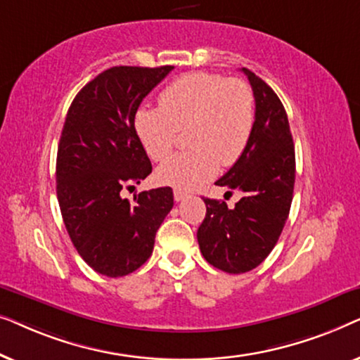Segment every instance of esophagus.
Masks as SVG:
<instances>
[{
  "label": "esophagus",
  "instance_id": "esophagus-1",
  "mask_svg": "<svg viewBox=\"0 0 360 360\" xmlns=\"http://www.w3.org/2000/svg\"><path fill=\"white\" fill-rule=\"evenodd\" d=\"M174 198H175V201L185 200L186 198V191H184V190H174Z\"/></svg>",
  "mask_w": 360,
  "mask_h": 360
}]
</instances>
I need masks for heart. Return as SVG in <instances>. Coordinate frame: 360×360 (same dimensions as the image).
Here are the masks:
<instances>
[{
	"label": "heart",
	"instance_id": "1",
	"mask_svg": "<svg viewBox=\"0 0 360 360\" xmlns=\"http://www.w3.org/2000/svg\"><path fill=\"white\" fill-rule=\"evenodd\" d=\"M160 108L142 106L134 116L137 136L152 160L170 155L179 131L191 149L157 169L159 184L191 190L240 159L254 129V96L244 82L218 73L193 72L169 83Z\"/></svg>",
	"mask_w": 360,
	"mask_h": 360
}]
</instances>
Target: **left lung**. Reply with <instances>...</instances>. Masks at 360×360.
<instances>
[{"mask_svg":"<svg viewBox=\"0 0 360 360\" xmlns=\"http://www.w3.org/2000/svg\"><path fill=\"white\" fill-rule=\"evenodd\" d=\"M243 72L254 91V129L240 159L216 181L243 196L234 208L203 198L206 216L196 233L203 257L228 274L249 272L272 252L295 185V146L282 101L262 78Z\"/></svg>","mask_w":360,"mask_h":360,"instance_id":"8db88e82","label":"left lung"}]
</instances>
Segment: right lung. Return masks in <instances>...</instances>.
<instances>
[{
  "instance_id": "add662e5",
  "label": "right lung",
  "mask_w": 360,
  "mask_h": 360,
  "mask_svg": "<svg viewBox=\"0 0 360 360\" xmlns=\"http://www.w3.org/2000/svg\"><path fill=\"white\" fill-rule=\"evenodd\" d=\"M172 68H108L68 108L57 150L58 206L78 254L106 277H124L150 257L174 206L170 186L141 191L132 203L121 196L152 172L134 116Z\"/></svg>"
}]
</instances>
